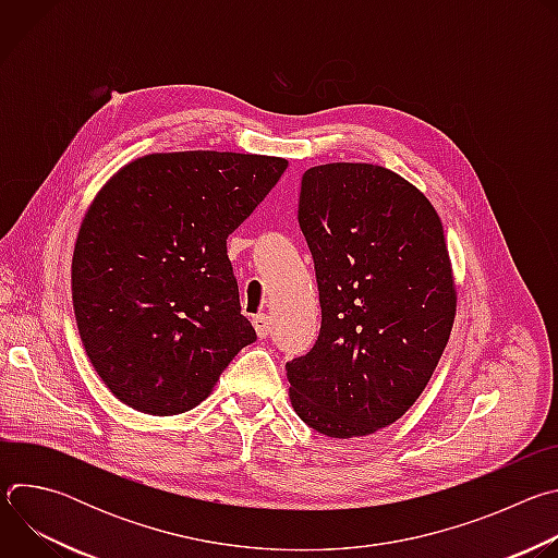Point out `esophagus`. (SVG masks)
<instances>
[{
	"instance_id": "1",
	"label": "esophagus",
	"mask_w": 558,
	"mask_h": 558,
	"mask_svg": "<svg viewBox=\"0 0 558 558\" xmlns=\"http://www.w3.org/2000/svg\"><path fill=\"white\" fill-rule=\"evenodd\" d=\"M254 329H256V333H258V338H267L269 336V329H271V320L269 317L265 315V313H258V315H254Z\"/></svg>"
}]
</instances>
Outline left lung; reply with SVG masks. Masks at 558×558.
<instances>
[{
	"label": "left lung",
	"instance_id": "left-lung-1",
	"mask_svg": "<svg viewBox=\"0 0 558 558\" xmlns=\"http://www.w3.org/2000/svg\"><path fill=\"white\" fill-rule=\"evenodd\" d=\"M298 222L323 327L287 362L293 411L327 437L371 435L415 404L450 338L457 295L441 220L395 172L329 163L304 172Z\"/></svg>",
	"mask_w": 558,
	"mask_h": 558
}]
</instances>
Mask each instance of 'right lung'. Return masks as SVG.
I'll list each match as a JSON object with an SVG mask.
<instances>
[{"label": "right lung", "mask_w": 558, "mask_h": 558, "mask_svg": "<svg viewBox=\"0 0 558 558\" xmlns=\"http://www.w3.org/2000/svg\"><path fill=\"white\" fill-rule=\"evenodd\" d=\"M284 170L260 154H149L97 194L76 235L72 306L86 355L123 404L192 411L256 342L227 235Z\"/></svg>", "instance_id": "obj_1"}]
</instances>
